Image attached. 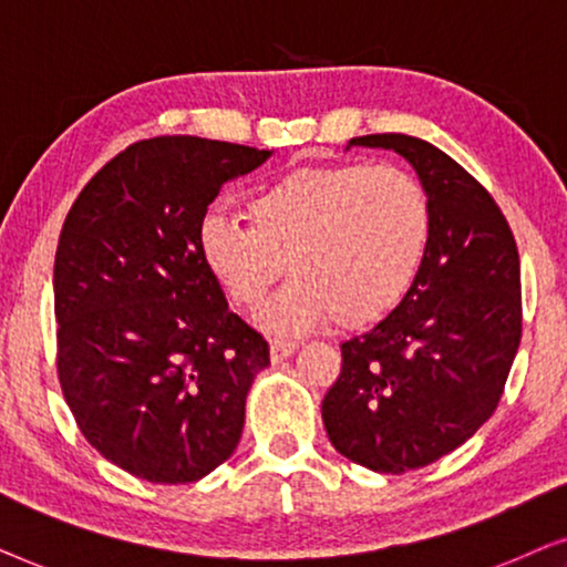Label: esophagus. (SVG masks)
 Listing matches in <instances>:
<instances>
[{
	"mask_svg": "<svg viewBox=\"0 0 567 567\" xmlns=\"http://www.w3.org/2000/svg\"><path fill=\"white\" fill-rule=\"evenodd\" d=\"M298 350V342L296 339H288V337H275L269 342V352H271V360L275 362H279V360H285V358H290L292 352Z\"/></svg>",
	"mask_w": 567,
	"mask_h": 567,
	"instance_id": "34e87169",
	"label": "esophagus"
}]
</instances>
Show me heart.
I'll return each instance as SVG.
<instances>
[{"mask_svg": "<svg viewBox=\"0 0 567 567\" xmlns=\"http://www.w3.org/2000/svg\"><path fill=\"white\" fill-rule=\"evenodd\" d=\"M248 225L209 213L199 251L233 306H259L288 267L296 275L264 306L271 329L334 319L365 327L402 303L425 261L433 209L396 165L298 168L246 199Z\"/></svg>", "mask_w": 567, "mask_h": 567, "instance_id": "b5f03b06", "label": "heart"}]
</instances>
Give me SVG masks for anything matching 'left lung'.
Returning <instances> with one entry per match:
<instances>
[{"instance_id": "obj_1", "label": "left lung", "mask_w": 567, "mask_h": 567, "mask_svg": "<svg viewBox=\"0 0 567 567\" xmlns=\"http://www.w3.org/2000/svg\"><path fill=\"white\" fill-rule=\"evenodd\" d=\"M350 147L394 150L412 165L433 233L402 303L342 342L321 417L350 462L404 474L470 441L501 402L520 342L518 248L493 196L443 150L406 134Z\"/></svg>"}]
</instances>
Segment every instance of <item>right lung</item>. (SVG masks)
<instances>
[{
  "mask_svg": "<svg viewBox=\"0 0 567 567\" xmlns=\"http://www.w3.org/2000/svg\"><path fill=\"white\" fill-rule=\"evenodd\" d=\"M271 150L155 137L105 163L66 215L54 261L56 371L103 458L157 485L236 451L269 344L228 308L199 251L223 184Z\"/></svg>",
  "mask_w": 567,
  "mask_h": 567,
  "instance_id": "1",
  "label": "right lung"
}]
</instances>
